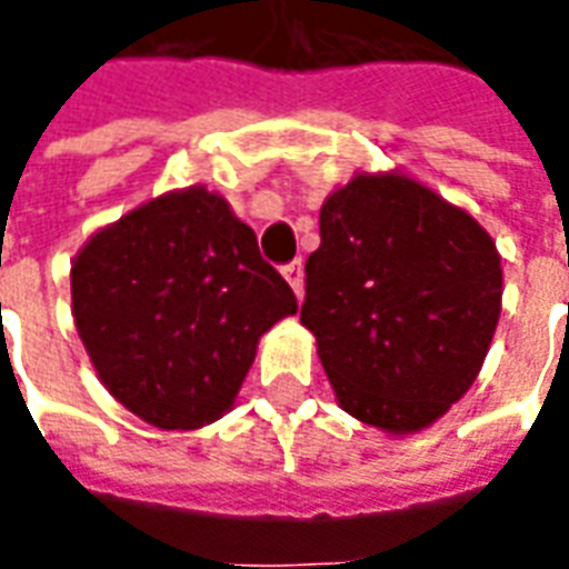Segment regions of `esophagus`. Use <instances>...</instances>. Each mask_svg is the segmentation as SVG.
Wrapping results in <instances>:
<instances>
[{
  "instance_id": "34e87169",
  "label": "esophagus",
  "mask_w": 569,
  "mask_h": 569,
  "mask_svg": "<svg viewBox=\"0 0 569 569\" xmlns=\"http://www.w3.org/2000/svg\"><path fill=\"white\" fill-rule=\"evenodd\" d=\"M283 277L286 283L292 286V292L298 296V301L305 298V268H301V261H289V264H283Z\"/></svg>"
}]
</instances>
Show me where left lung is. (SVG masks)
<instances>
[{"label":"left lung","mask_w":569,"mask_h":569,"mask_svg":"<svg viewBox=\"0 0 569 569\" xmlns=\"http://www.w3.org/2000/svg\"><path fill=\"white\" fill-rule=\"evenodd\" d=\"M305 273L301 326L347 415L415 436L476 383L502 268L463 207L399 170L357 173L322 200Z\"/></svg>","instance_id":"8db88e82"}]
</instances>
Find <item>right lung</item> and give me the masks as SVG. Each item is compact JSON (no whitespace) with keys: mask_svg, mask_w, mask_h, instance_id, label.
Segmentation results:
<instances>
[{"mask_svg":"<svg viewBox=\"0 0 569 569\" xmlns=\"http://www.w3.org/2000/svg\"><path fill=\"white\" fill-rule=\"evenodd\" d=\"M72 320L109 396L158 429L231 411L259 338L298 310L219 191L176 188L79 249Z\"/></svg>","mask_w":569,"mask_h":569,"instance_id":"obj_1","label":"right lung"}]
</instances>
